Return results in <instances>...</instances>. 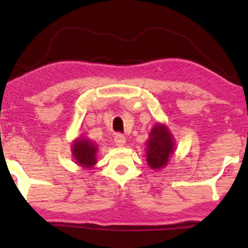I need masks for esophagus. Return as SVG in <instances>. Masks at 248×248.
Returning <instances> with one entry per match:
<instances>
[{
  "instance_id": "34e87169",
  "label": "esophagus",
  "mask_w": 248,
  "mask_h": 248,
  "mask_svg": "<svg viewBox=\"0 0 248 248\" xmlns=\"http://www.w3.org/2000/svg\"><path fill=\"white\" fill-rule=\"evenodd\" d=\"M125 138L123 135V134H116L115 138H114V143L116 144V146L117 147H123L125 145Z\"/></svg>"
}]
</instances>
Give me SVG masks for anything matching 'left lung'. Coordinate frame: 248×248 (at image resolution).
Here are the masks:
<instances>
[{"mask_svg": "<svg viewBox=\"0 0 248 248\" xmlns=\"http://www.w3.org/2000/svg\"><path fill=\"white\" fill-rule=\"evenodd\" d=\"M146 161L151 170H162L170 161L176 140L165 124L155 123L146 143Z\"/></svg>", "mask_w": 248, "mask_h": 248, "instance_id": "obj_1", "label": "left lung"}]
</instances>
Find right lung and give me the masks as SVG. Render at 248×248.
Here are the masks:
<instances>
[{
    "mask_svg": "<svg viewBox=\"0 0 248 248\" xmlns=\"http://www.w3.org/2000/svg\"><path fill=\"white\" fill-rule=\"evenodd\" d=\"M98 145L87 139L86 136L77 138L71 143V154L76 164L85 170H92L97 163Z\"/></svg>",
    "mask_w": 248,
    "mask_h": 248,
    "instance_id": "add662e5",
    "label": "right lung"
}]
</instances>
